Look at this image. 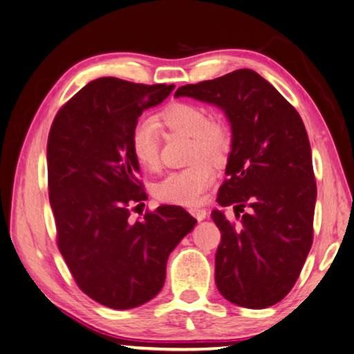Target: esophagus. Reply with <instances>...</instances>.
<instances>
[{
	"mask_svg": "<svg viewBox=\"0 0 354 354\" xmlns=\"http://www.w3.org/2000/svg\"><path fill=\"white\" fill-rule=\"evenodd\" d=\"M189 211V214L192 216V217H196L198 222L200 220H203L205 217H206V209H203V208H198V206H191V208L188 209Z\"/></svg>",
	"mask_w": 354,
	"mask_h": 354,
	"instance_id": "obj_1",
	"label": "esophagus"
}]
</instances>
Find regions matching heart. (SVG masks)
I'll return each instance as SVG.
<instances>
[{
  "label": "heart",
  "instance_id": "obj_1",
  "mask_svg": "<svg viewBox=\"0 0 354 354\" xmlns=\"http://www.w3.org/2000/svg\"><path fill=\"white\" fill-rule=\"evenodd\" d=\"M172 132L192 138V160H218L228 149L230 137L222 123L209 120L205 108L192 103H174L158 117ZM131 149L137 163L146 171L160 166V134L154 118H143L131 132ZM216 169L208 160H200L189 168L171 172L156 186V197L166 203L192 206L202 202L205 192L214 183Z\"/></svg>",
  "mask_w": 354,
  "mask_h": 354
}]
</instances>
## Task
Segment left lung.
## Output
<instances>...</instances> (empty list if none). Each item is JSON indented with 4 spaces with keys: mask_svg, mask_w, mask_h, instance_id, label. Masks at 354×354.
Returning a JSON list of instances; mask_svg holds the SVG:
<instances>
[{
    "mask_svg": "<svg viewBox=\"0 0 354 354\" xmlns=\"http://www.w3.org/2000/svg\"><path fill=\"white\" fill-rule=\"evenodd\" d=\"M176 97L214 104L231 123V152L217 202L239 223L211 212L222 232L216 285L245 308L271 306L295 286L313 243L316 180L297 111L257 72L239 69L186 84Z\"/></svg>",
    "mask_w": 354,
    "mask_h": 354,
    "instance_id": "left-lung-1",
    "label": "left lung"
}]
</instances>
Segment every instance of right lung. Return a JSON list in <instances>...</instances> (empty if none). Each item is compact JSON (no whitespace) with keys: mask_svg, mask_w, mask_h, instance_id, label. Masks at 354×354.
I'll return each mask as SVG.
<instances>
[{"mask_svg":"<svg viewBox=\"0 0 354 354\" xmlns=\"http://www.w3.org/2000/svg\"><path fill=\"white\" fill-rule=\"evenodd\" d=\"M172 89L97 78L58 111L49 132L58 250L80 290L114 310L136 308L158 295L171 251L197 222L176 205L129 220V206L146 197L131 132L143 111Z\"/></svg>","mask_w":354,"mask_h":354,"instance_id":"right-lung-1","label":"right lung"}]
</instances>
